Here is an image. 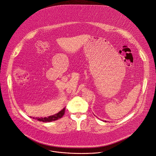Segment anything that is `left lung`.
Here are the masks:
<instances>
[{
	"mask_svg": "<svg viewBox=\"0 0 156 156\" xmlns=\"http://www.w3.org/2000/svg\"><path fill=\"white\" fill-rule=\"evenodd\" d=\"M105 122H107V121H105Z\"/></svg>",
	"mask_w": 156,
	"mask_h": 156,
	"instance_id": "1",
	"label": "left lung"
}]
</instances>
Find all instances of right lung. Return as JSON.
<instances>
[{
  "label": "right lung",
  "mask_w": 156,
  "mask_h": 156,
  "mask_svg": "<svg viewBox=\"0 0 156 156\" xmlns=\"http://www.w3.org/2000/svg\"><path fill=\"white\" fill-rule=\"evenodd\" d=\"M65 110L66 108H64L61 111H60L59 113L52 115V116H49V117H45V118H36L38 121H41L43 122H51V121H56L60 118H61L64 113H65Z\"/></svg>",
  "instance_id": "right-lung-1"
}]
</instances>
